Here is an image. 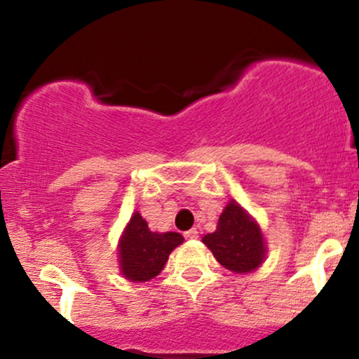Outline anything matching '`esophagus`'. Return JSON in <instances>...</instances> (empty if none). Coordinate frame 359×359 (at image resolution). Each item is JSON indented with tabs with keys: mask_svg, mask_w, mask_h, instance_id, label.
<instances>
[{
	"mask_svg": "<svg viewBox=\"0 0 359 359\" xmlns=\"http://www.w3.org/2000/svg\"><path fill=\"white\" fill-rule=\"evenodd\" d=\"M185 240H197L199 238V233H197V229H189V231L184 233Z\"/></svg>",
	"mask_w": 359,
	"mask_h": 359,
	"instance_id": "obj_1",
	"label": "esophagus"
}]
</instances>
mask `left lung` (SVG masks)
<instances>
[{"mask_svg":"<svg viewBox=\"0 0 359 359\" xmlns=\"http://www.w3.org/2000/svg\"><path fill=\"white\" fill-rule=\"evenodd\" d=\"M203 243L214 258L234 273H250L265 259L266 246L258 222L236 201H229L217 221V229Z\"/></svg>","mask_w":359,"mask_h":359,"instance_id":"left-lung-1","label":"left lung"}]
</instances>
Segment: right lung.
<instances>
[{
  "instance_id": "1",
  "label": "right lung",
  "mask_w": 359,
  "mask_h": 359,
  "mask_svg": "<svg viewBox=\"0 0 359 359\" xmlns=\"http://www.w3.org/2000/svg\"><path fill=\"white\" fill-rule=\"evenodd\" d=\"M182 243L179 233L150 231L147 221L135 212L118 246L121 273L131 282H148L163 270L168 255Z\"/></svg>"
}]
</instances>
